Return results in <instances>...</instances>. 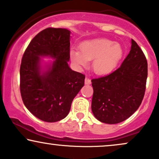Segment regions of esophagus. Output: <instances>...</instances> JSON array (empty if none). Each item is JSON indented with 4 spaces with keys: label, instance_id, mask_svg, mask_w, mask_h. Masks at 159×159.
Instances as JSON below:
<instances>
[{
    "label": "esophagus",
    "instance_id": "34e87169",
    "mask_svg": "<svg viewBox=\"0 0 159 159\" xmlns=\"http://www.w3.org/2000/svg\"><path fill=\"white\" fill-rule=\"evenodd\" d=\"M91 84V80L89 79V78H85V84Z\"/></svg>",
    "mask_w": 159,
    "mask_h": 159
}]
</instances>
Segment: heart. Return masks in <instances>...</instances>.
Returning <instances> with one entry per match:
<instances>
[{"label":"heart","mask_w":159,"mask_h":159,"mask_svg":"<svg viewBox=\"0 0 159 159\" xmlns=\"http://www.w3.org/2000/svg\"><path fill=\"white\" fill-rule=\"evenodd\" d=\"M123 50L119 43L106 38L92 40L80 45V51H70V58L78 66H86L93 61V70L98 75L110 73L121 58Z\"/></svg>","instance_id":"obj_1"}]
</instances>
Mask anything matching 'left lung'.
<instances>
[{"label": "left lung", "instance_id": "obj_1", "mask_svg": "<svg viewBox=\"0 0 159 159\" xmlns=\"http://www.w3.org/2000/svg\"><path fill=\"white\" fill-rule=\"evenodd\" d=\"M147 78L146 57L134 40L117 70L92 79V111L105 124H118L130 117L144 98Z\"/></svg>", "mask_w": 159, "mask_h": 159}]
</instances>
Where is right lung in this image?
Listing matches in <instances>:
<instances>
[{
  "label": "right lung",
  "mask_w": 159,
  "mask_h": 159,
  "mask_svg": "<svg viewBox=\"0 0 159 159\" xmlns=\"http://www.w3.org/2000/svg\"><path fill=\"white\" fill-rule=\"evenodd\" d=\"M70 32L49 27L30 41L21 59L20 91L23 102L35 117L55 122L67 116L72 101L84 85L85 75L69 67ZM40 56L56 58L43 75L39 72Z\"/></svg>",
  "instance_id": "obj_1"
}]
</instances>
